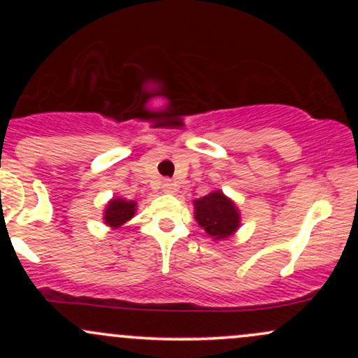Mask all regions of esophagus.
<instances>
[{
    "label": "esophagus",
    "mask_w": 358,
    "mask_h": 358,
    "mask_svg": "<svg viewBox=\"0 0 358 358\" xmlns=\"http://www.w3.org/2000/svg\"><path fill=\"white\" fill-rule=\"evenodd\" d=\"M163 190H165V192H173V183L165 182V183H163Z\"/></svg>",
    "instance_id": "1"
}]
</instances>
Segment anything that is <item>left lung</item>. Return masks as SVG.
Masks as SVG:
<instances>
[{
  "instance_id": "1",
  "label": "left lung",
  "mask_w": 358,
  "mask_h": 358,
  "mask_svg": "<svg viewBox=\"0 0 358 358\" xmlns=\"http://www.w3.org/2000/svg\"><path fill=\"white\" fill-rule=\"evenodd\" d=\"M195 219L213 239H225L239 227V212L222 192L195 200Z\"/></svg>"
}]
</instances>
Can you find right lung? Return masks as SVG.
<instances>
[{"mask_svg":"<svg viewBox=\"0 0 358 358\" xmlns=\"http://www.w3.org/2000/svg\"><path fill=\"white\" fill-rule=\"evenodd\" d=\"M134 212H136V203L133 200H122V199H114L110 200L108 208H106L104 220L106 224L110 227L117 229L122 224H126L127 220L133 219Z\"/></svg>","mask_w":358,"mask_h":358,"instance_id":"right-lung-1","label":"right lung"}]
</instances>
